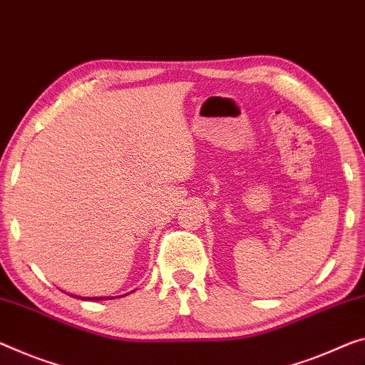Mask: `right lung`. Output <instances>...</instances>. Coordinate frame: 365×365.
Returning a JSON list of instances; mask_svg holds the SVG:
<instances>
[{"label": "right lung", "instance_id": "right-lung-1", "mask_svg": "<svg viewBox=\"0 0 365 365\" xmlns=\"http://www.w3.org/2000/svg\"><path fill=\"white\" fill-rule=\"evenodd\" d=\"M125 295H128V294H125ZM75 297L81 300H108L109 299V297H78V295H75ZM120 297H124V295H120ZM110 299H114V297H110Z\"/></svg>", "mask_w": 365, "mask_h": 365}]
</instances>
